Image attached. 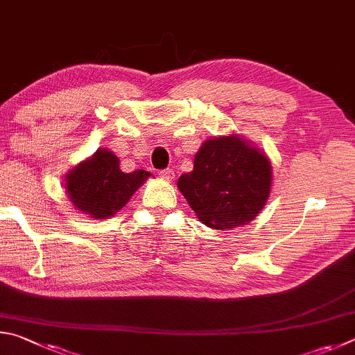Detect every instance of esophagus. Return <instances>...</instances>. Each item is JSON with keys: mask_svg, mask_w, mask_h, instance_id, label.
<instances>
[{"mask_svg": "<svg viewBox=\"0 0 355 355\" xmlns=\"http://www.w3.org/2000/svg\"><path fill=\"white\" fill-rule=\"evenodd\" d=\"M159 176L162 179H165V181H173V179H174V171L170 170V168H166V170H160L159 171Z\"/></svg>", "mask_w": 355, "mask_h": 355, "instance_id": "34e87169", "label": "esophagus"}]
</instances>
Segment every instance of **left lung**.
<instances>
[{"mask_svg": "<svg viewBox=\"0 0 355 355\" xmlns=\"http://www.w3.org/2000/svg\"><path fill=\"white\" fill-rule=\"evenodd\" d=\"M272 187V166L262 149L239 134L209 139L178 189L202 225L218 231L245 226L262 212Z\"/></svg>", "mask_w": 355, "mask_h": 355, "instance_id": "left-lung-1", "label": "left lung"}]
</instances>
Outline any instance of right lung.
<instances>
[{"instance_id":"add662e5","label":"right lung","mask_w":355,"mask_h":355,"mask_svg":"<svg viewBox=\"0 0 355 355\" xmlns=\"http://www.w3.org/2000/svg\"><path fill=\"white\" fill-rule=\"evenodd\" d=\"M149 171L120 170V159L107 148H99L79 162L65 176L67 195L79 214L93 220H107L126 206Z\"/></svg>"}]
</instances>
